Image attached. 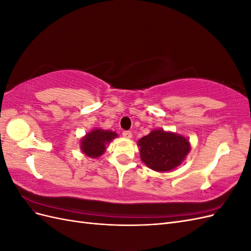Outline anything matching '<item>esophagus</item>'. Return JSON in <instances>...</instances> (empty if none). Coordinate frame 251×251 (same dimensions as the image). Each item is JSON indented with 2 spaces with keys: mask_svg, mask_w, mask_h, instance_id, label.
Here are the masks:
<instances>
[{
  "mask_svg": "<svg viewBox=\"0 0 251 251\" xmlns=\"http://www.w3.org/2000/svg\"><path fill=\"white\" fill-rule=\"evenodd\" d=\"M123 136L125 138H131L132 137V132L131 131H124Z\"/></svg>",
  "mask_w": 251,
  "mask_h": 251,
  "instance_id": "esophagus-1",
  "label": "esophagus"
}]
</instances>
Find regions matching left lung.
<instances>
[{"label":"left lung","mask_w":251,"mask_h":251,"mask_svg":"<svg viewBox=\"0 0 251 251\" xmlns=\"http://www.w3.org/2000/svg\"><path fill=\"white\" fill-rule=\"evenodd\" d=\"M141 160L156 172H168L176 168L189 151L188 140L181 135L154 130L139 141Z\"/></svg>","instance_id":"8db88e82"}]
</instances>
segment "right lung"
Listing matches in <instances>:
<instances>
[{
  "instance_id": "1",
  "label": "right lung",
  "mask_w": 251,
  "mask_h": 251,
  "mask_svg": "<svg viewBox=\"0 0 251 251\" xmlns=\"http://www.w3.org/2000/svg\"><path fill=\"white\" fill-rule=\"evenodd\" d=\"M115 137H117V134L115 132L103 131L97 128V130L87 134L81 139L80 148L87 156L97 158L104 151L105 144Z\"/></svg>"
}]
</instances>
